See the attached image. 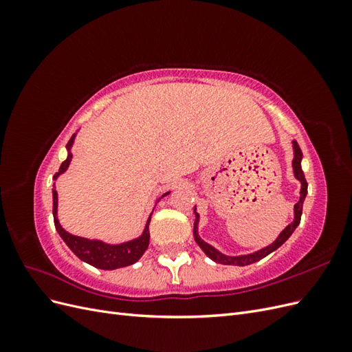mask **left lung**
Here are the masks:
<instances>
[{"instance_id":"8db88e82","label":"left lung","mask_w":352,"mask_h":352,"mask_svg":"<svg viewBox=\"0 0 352 352\" xmlns=\"http://www.w3.org/2000/svg\"><path fill=\"white\" fill-rule=\"evenodd\" d=\"M292 150H294V158H292V168H294V176L296 180H300L301 184V190H300V201L296 202L294 206V220L287 225L280 233L279 236L274 239V242H272L267 247H264L261 250H257L254 252L250 254H242V255H228V254H223L221 251H219L217 248L212 247L208 242H206L199 236V232H198V225H199V214L197 211V206L194 208L195 212V223H194V238L195 242L198 243V247L204 251V254L207 255L208 258H211L212 261L220 263V264H228V265H248L252 263H257L261 258L267 257L269 254H272L273 251L278 250L280 245H283L289 236L294 233V230L298 228L301 221V214H302V204H304V199L307 197V180L304 176V172L301 168V160H302V153H301V148L298 146L296 141H292Z\"/></svg>"}]
</instances>
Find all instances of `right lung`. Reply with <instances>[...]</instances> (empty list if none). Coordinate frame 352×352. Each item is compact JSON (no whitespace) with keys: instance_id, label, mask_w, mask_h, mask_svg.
<instances>
[{"instance_id":"right-lung-1","label":"right lung","mask_w":352,"mask_h":352,"mask_svg":"<svg viewBox=\"0 0 352 352\" xmlns=\"http://www.w3.org/2000/svg\"><path fill=\"white\" fill-rule=\"evenodd\" d=\"M76 135H78V132L73 133L70 141L67 142V145H66L67 158L61 163L58 172L54 175L52 180H57L58 176L66 173V170L69 168L70 162H72V148H73L74 138H76ZM168 194H170V190L163 195H160L155 199V202L167 197ZM52 216H54V225H56L58 235L61 236L63 241H65L67 247L72 250V252L82 261L88 263V264L94 265V267L101 269V270H116L120 267H126V265L135 264L142 257L144 252L148 248V243H150V229H148V226H150L153 212L150 214V217H148L141 235L131 239V241H126V242L110 243V242H105L102 239H91V238L72 235V233H69L65 228L60 225L58 194L56 190V184H54V188H52Z\"/></svg>"}]
</instances>
